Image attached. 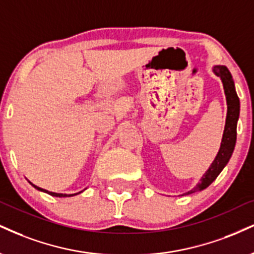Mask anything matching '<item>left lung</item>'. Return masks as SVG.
Masks as SVG:
<instances>
[{
  "label": "left lung",
  "instance_id": "1",
  "mask_svg": "<svg viewBox=\"0 0 254 254\" xmlns=\"http://www.w3.org/2000/svg\"><path fill=\"white\" fill-rule=\"evenodd\" d=\"M213 71L218 77L221 78L222 84H224L226 100H227V117H226L224 136H222L221 145H220L218 155H216L213 163L210 164L209 169L204 173L202 179H201V182L194 189H191L190 191L186 194L202 190L214 181L226 164L228 163V161H230L232 152L234 150L235 140H237V123L238 118H239L240 102L237 92H235L233 78H232L231 72L228 71L227 67L225 66H215Z\"/></svg>",
  "mask_w": 254,
  "mask_h": 254
}]
</instances>
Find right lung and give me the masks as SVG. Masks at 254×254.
I'll use <instances>...</instances> for the list:
<instances>
[{"label": "right lung", "instance_id": "add662e5", "mask_svg": "<svg viewBox=\"0 0 254 254\" xmlns=\"http://www.w3.org/2000/svg\"><path fill=\"white\" fill-rule=\"evenodd\" d=\"M30 185H32L33 187H34V188L38 189V190L45 191V193L50 194V195H52V196H57V197H66V196H73V195H75V194H69V195H67V194H59V193H53V191H48V190H46V189H42V188H40V187H36V186H35V185H33V183H30ZM77 194H78V193H77Z\"/></svg>", "mask_w": 254, "mask_h": 254}]
</instances>
